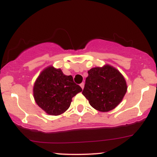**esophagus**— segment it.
Masks as SVG:
<instances>
[{
    "label": "esophagus",
    "instance_id": "obj_1",
    "mask_svg": "<svg viewBox=\"0 0 157 157\" xmlns=\"http://www.w3.org/2000/svg\"><path fill=\"white\" fill-rule=\"evenodd\" d=\"M84 82H82V83H81L80 85V87L81 88H82V89H83V88H84Z\"/></svg>",
    "mask_w": 157,
    "mask_h": 157
}]
</instances>
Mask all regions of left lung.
<instances>
[{"instance_id":"obj_1","label":"left lung","mask_w":157,"mask_h":157,"mask_svg":"<svg viewBox=\"0 0 157 157\" xmlns=\"http://www.w3.org/2000/svg\"><path fill=\"white\" fill-rule=\"evenodd\" d=\"M82 94L94 109L107 112L117 106L127 91L126 81L122 74L109 65L92 68Z\"/></svg>"}]
</instances>
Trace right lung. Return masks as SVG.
I'll use <instances>...</instances> for the list:
<instances>
[{"mask_svg": "<svg viewBox=\"0 0 157 157\" xmlns=\"http://www.w3.org/2000/svg\"><path fill=\"white\" fill-rule=\"evenodd\" d=\"M82 91L71 75H65L61 69L48 66L36 80L33 88L36 103L49 115H60L69 108L71 99Z\"/></svg>", "mask_w": 157, "mask_h": 157, "instance_id": "add662e5", "label": "right lung"}]
</instances>
